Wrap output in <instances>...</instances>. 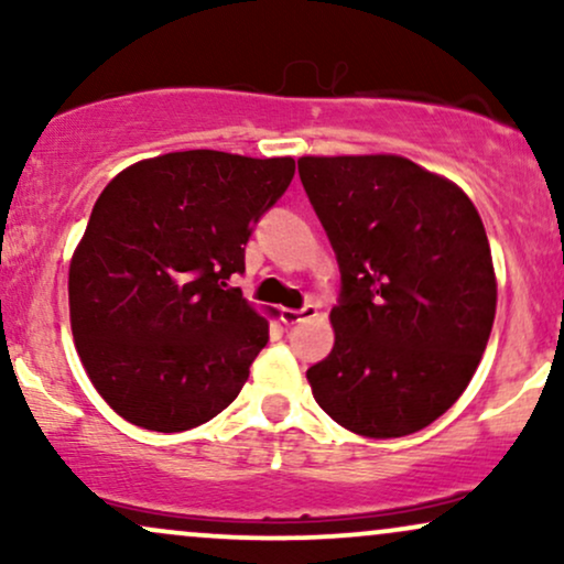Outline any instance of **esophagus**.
Instances as JSON below:
<instances>
[{
	"label": "esophagus",
	"instance_id": "1",
	"mask_svg": "<svg viewBox=\"0 0 564 564\" xmlns=\"http://www.w3.org/2000/svg\"><path fill=\"white\" fill-rule=\"evenodd\" d=\"M315 315H318V307L315 304H304L302 310H281V321L286 323V326H296V323H304V321H313Z\"/></svg>",
	"mask_w": 564,
	"mask_h": 564
}]
</instances>
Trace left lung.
Segmentation results:
<instances>
[{
	"label": "left lung",
	"instance_id": "1",
	"mask_svg": "<svg viewBox=\"0 0 564 564\" xmlns=\"http://www.w3.org/2000/svg\"><path fill=\"white\" fill-rule=\"evenodd\" d=\"M296 164L341 273L334 349L307 371L315 403L355 435H413L462 398L494 328L482 219L456 183L394 153Z\"/></svg>",
	"mask_w": 564,
	"mask_h": 564
}]
</instances>
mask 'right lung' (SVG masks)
Segmentation results:
<instances>
[{
    "label": "right lung",
    "instance_id": "add662e5",
    "mask_svg": "<svg viewBox=\"0 0 564 564\" xmlns=\"http://www.w3.org/2000/svg\"><path fill=\"white\" fill-rule=\"evenodd\" d=\"M291 177V156L177 151L127 166L95 200L68 268L70 332L129 424L185 432L238 398L278 313L228 281Z\"/></svg>",
    "mask_w": 564,
    "mask_h": 564
}]
</instances>
